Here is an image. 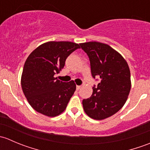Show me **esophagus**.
I'll use <instances>...</instances> for the list:
<instances>
[{"label":"esophagus","mask_w":150,"mask_h":150,"mask_svg":"<svg viewBox=\"0 0 150 150\" xmlns=\"http://www.w3.org/2000/svg\"><path fill=\"white\" fill-rule=\"evenodd\" d=\"M81 86H76V89L77 90H80V89H81Z\"/></svg>","instance_id":"34e87169"}]
</instances>
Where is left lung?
<instances>
[{"label":"left lung","instance_id":"1","mask_svg":"<svg viewBox=\"0 0 150 150\" xmlns=\"http://www.w3.org/2000/svg\"><path fill=\"white\" fill-rule=\"evenodd\" d=\"M88 56L91 75L100 82L93 87L90 98L83 100L85 112L94 120H104L123 107L131 91L129 67L120 53L105 43H80Z\"/></svg>","mask_w":150,"mask_h":150}]
</instances>
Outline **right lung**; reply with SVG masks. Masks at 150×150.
<instances>
[{
  "label": "right lung",
  "instance_id": "add662e5",
  "mask_svg": "<svg viewBox=\"0 0 150 150\" xmlns=\"http://www.w3.org/2000/svg\"><path fill=\"white\" fill-rule=\"evenodd\" d=\"M80 48V44L72 42L49 41L29 55L21 85L29 104L38 112L55 117L65 110L76 85L73 81H60L54 75L63 69L68 56Z\"/></svg>",
  "mask_w": 150,
  "mask_h": 150
}]
</instances>
